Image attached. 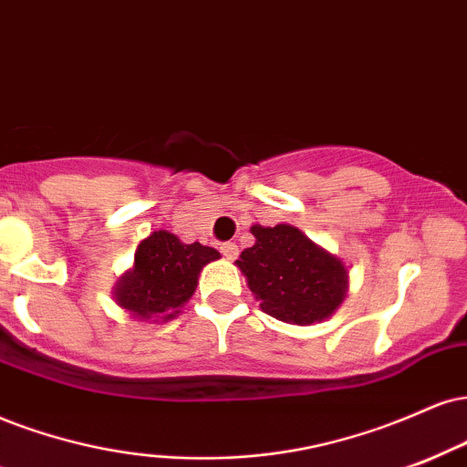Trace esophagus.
Here are the masks:
<instances>
[{
    "instance_id": "esophagus-1",
    "label": "esophagus",
    "mask_w": 467,
    "mask_h": 467,
    "mask_svg": "<svg viewBox=\"0 0 467 467\" xmlns=\"http://www.w3.org/2000/svg\"><path fill=\"white\" fill-rule=\"evenodd\" d=\"M222 254L228 258V261H234V258L239 256V245L233 244V241H228V244H222Z\"/></svg>"
}]
</instances>
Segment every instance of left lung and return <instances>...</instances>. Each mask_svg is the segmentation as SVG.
I'll return each mask as SVG.
<instances>
[{
	"label": "left lung",
	"instance_id": "left-lung-1",
	"mask_svg": "<svg viewBox=\"0 0 467 467\" xmlns=\"http://www.w3.org/2000/svg\"><path fill=\"white\" fill-rule=\"evenodd\" d=\"M256 244L237 265L267 316L289 324H313L333 316L344 302L348 269L287 223L252 226Z\"/></svg>",
	"mask_w": 467,
	"mask_h": 467
}]
</instances>
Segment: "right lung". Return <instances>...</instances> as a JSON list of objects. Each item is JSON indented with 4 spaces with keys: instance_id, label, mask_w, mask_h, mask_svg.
Returning <instances> with one entry per match:
<instances>
[{
    "instance_id": "right-lung-1",
    "label": "right lung",
    "mask_w": 467,
    "mask_h": 467,
    "mask_svg": "<svg viewBox=\"0 0 467 467\" xmlns=\"http://www.w3.org/2000/svg\"><path fill=\"white\" fill-rule=\"evenodd\" d=\"M215 258L219 252L198 241L182 244L165 230L151 233L134 254V269L117 285V302L141 319L176 317L193 296L200 269Z\"/></svg>"
}]
</instances>
